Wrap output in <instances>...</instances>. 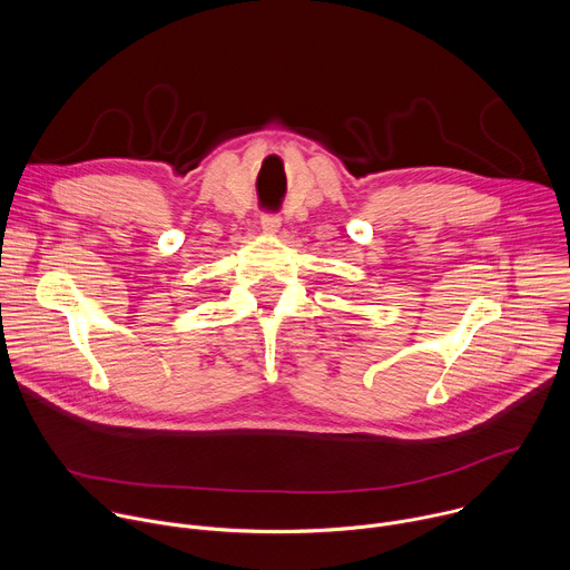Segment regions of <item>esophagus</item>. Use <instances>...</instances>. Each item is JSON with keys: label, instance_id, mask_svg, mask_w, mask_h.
<instances>
[{"label": "esophagus", "instance_id": "esophagus-1", "mask_svg": "<svg viewBox=\"0 0 570 570\" xmlns=\"http://www.w3.org/2000/svg\"><path fill=\"white\" fill-rule=\"evenodd\" d=\"M261 224H263V229H265V232L276 234V232H278V226H281V217H278L276 213H265V215H263V219H261Z\"/></svg>", "mask_w": 570, "mask_h": 570}]
</instances>
